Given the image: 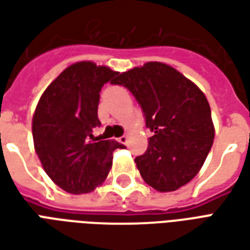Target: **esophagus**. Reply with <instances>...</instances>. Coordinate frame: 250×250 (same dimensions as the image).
<instances>
[{
    "label": "esophagus",
    "mask_w": 250,
    "mask_h": 250,
    "mask_svg": "<svg viewBox=\"0 0 250 250\" xmlns=\"http://www.w3.org/2000/svg\"><path fill=\"white\" fill-rule=\"evenodd\" d=\"M118 141H119L120 143H123V145H127V141H128V136H127V135H122L119 138V139H118Z\"/></svg>",
    "instance_id": "esophagus-1"
}]
</instances>
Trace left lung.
<instances>
[{"label": "left lung", "instance_id": "8db88e82", "mask_svg": "<svg viewBox=\"0 0 250 250\" xmlns=\"http://www.w3.org/2000/svg\"><path fill=\"white\" fill-rule=\"evenodd\" d=\"M123 85L141 105L152 136L135 158L142 178L158 191H174L198 174L214 141L208 99L173 66L150 62L120 73Z\"/></svg>", "mask_w": 250, "mask_h": 250}]
</instances>
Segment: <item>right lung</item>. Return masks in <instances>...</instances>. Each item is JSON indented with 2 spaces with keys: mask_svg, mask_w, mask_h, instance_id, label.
Wrapping results in <instances>:
<instances>
[{
  "mask_svg": "<svg viewBox=\"0 0 250 250\" xmlns=\"http://www.w3.org/2000/svg\"><path fill=\"white\" fill-rule=\"evenodd\" d=\"M118 72L92 62L72 64L41 95L32 120L35 150L55 184L71 194L89 193L112 166L116 141L92 135L100 125V91Z\"/></svg>",
  "mask_w": 250,
  "mask_h": 250,
  "instance_id": "obj_1",
  "label": "right lung"
}]
</instances>
